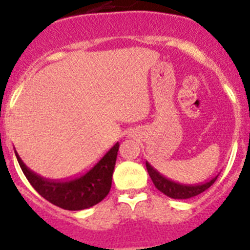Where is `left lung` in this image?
Masks as SVG:
<instances>
[{"label":"left lung","mask_w":250,"mask_h":250,"mask_svg":"<svg viewBox=\"0 0 250 250\" xmlns=\"http://www.w3.org/2000/svg\"><path fill=\"white\" fill-rule=\"evenodd\" d=\"M146 169L156 189L160 190L161 193H164L165 195L173 198V199H189V198L199 195L200 193L207 190L208 188H210L215 183L216 178H218V175H216L211 180L200 185H183L179 184V183L171 182L165 176H163L149 163H146Z\"/></svg>","instance_id":"8db88e82"}]
</instances>
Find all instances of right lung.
<instances>
[{"mask_svg":"<svg viewBox=\"0 0 250 250\" xmlns=\"http://www.w3.org/2000/svg\"><path fill=\"white\" fill-rule=\"evenodd\" d=\"M118 151L119 143H116L85 175L70 182H51L36 175L15 152L22 171L40 195L65 210H83L100 203L109 194Z\"/></svg>","mask_w":250,"mask_h":250,"instance_id":"add662e5","label":"right lung"}]
</instances>
